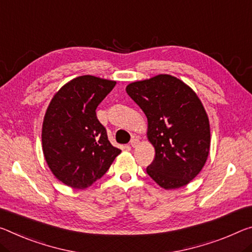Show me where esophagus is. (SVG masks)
<instances>
[{"mask_svg": "<svg viewBox=\"0 0 252 252\" xmlns=\"http://www.w3.org/2000/svg\"><path fill=\"white\" fill-rule=\"evenodd\" d=\"M138 143H139V140H138V139H137V138H133L132 140L130 141V146L132 147V148H134V147H137V146H138Z\"/></svg>", "mask_w": 252, "mask_h": 252, "instance_id": "obj_1", "label": "esophagus"}]
</instances>
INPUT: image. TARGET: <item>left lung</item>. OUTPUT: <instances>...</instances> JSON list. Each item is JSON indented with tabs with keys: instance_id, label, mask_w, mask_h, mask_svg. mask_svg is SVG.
Segmentation results:
<instances>
[{
	"instance_id": "obj_1",
	"label": "left lung",
	"mask_w": 252,
	"mask_h": 252,
	"mask_svg": "<svg viewBox=\"0 0 252 252\" xmlns=\"http://www.w3.org/2000/svg\"><path fill=\"white\" fill-rule=\"evenodd\" d=\"M126 91L146 114L147 137L155 147L147 174L165 189L187 185L210 153V122L201 99L189 85L167 74L131 83Z\"/></svg>"
}]
</instances>
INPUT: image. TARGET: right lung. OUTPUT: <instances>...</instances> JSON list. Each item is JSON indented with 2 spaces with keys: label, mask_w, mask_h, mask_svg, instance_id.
Wrapping results in <instances>:
<instances>
[{
  "label": "right lung",
  "mask_w": 252,
  "mask_h": 252,
  "mask_svg": "<svg viewBox=\"0 0 252 252\" xmlns=\"http://www.w3.org/2000/svg\"><path fill=\"white\" fill-rule=\"evenodd\" d=\"M117 82L79 76L51 98L42 123V151L55 177L75 189L101 178L121 150L111 145L96 117L97 105Z\"/></svg>",
  "instance_id": "obj_1"
}]
</instances>
